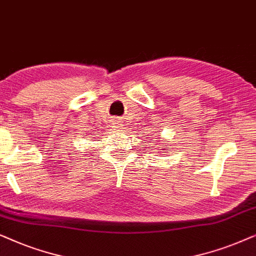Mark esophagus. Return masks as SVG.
<instances>
[{
	"label": "esophagus",
	"mask_w": 256,
	"mask_h": 256,
	"mask_svg": "<svg viewBox=\"0 0 256 256\" xmlns=\"http://www.w3.org/2000/svg\"><path fill=\"white\" fill-rule=\"evenodd\" d=\"M119 122H120V120H119V119H114V124H119Z\"/></svg>",
	"instance_id": "obj_1"
}]
</instances>
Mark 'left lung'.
Listing matches in <instances>:
<instances>
[{
	"label": "left lung",
	"instance_id": "1",
	"mask_svg": "<svg viewBox=\"0 0 256 256\" xmlns=\"http://www.w3.org/2000/svg\"><path fill=\"white\" fill-rule=\"evenodd\" d=\"M162 150H164V148H162Z\"/></svg>",
	"mask_w": 256,
	"mask_h": 256
}]
</instances>
